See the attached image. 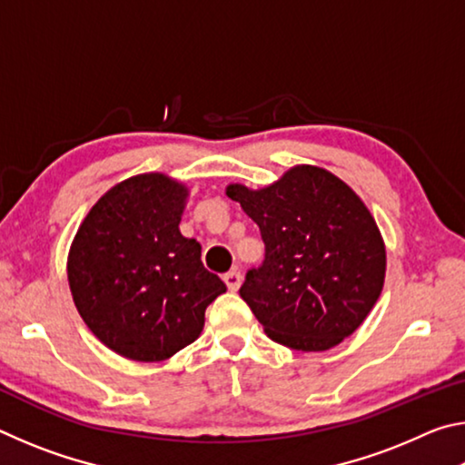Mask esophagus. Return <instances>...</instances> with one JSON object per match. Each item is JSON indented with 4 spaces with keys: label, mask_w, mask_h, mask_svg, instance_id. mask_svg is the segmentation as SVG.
I'll return each instance as SVG.
<instances>
[{
    "label": "esophagus",
    "mask_w": 465,
    "mask_h": 465,
    "mask_svg": "<svg viewBox=\"0 0 465 465\" xmlns=\"http://www.w3.org/2000/svg\"><path fill=\"white\" fill-rule=\"evenodd\" d=\"M223 281H225L227 289H230V291H238L240 285H242V272H240V271L225 272V274H223Z\"/></svg>",
    "instance_id": "obj_1"
}]
</instances>
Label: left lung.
<instances>
[{
    "mask_svg": "<svg viewBox=\"0 0 465 465\" xmlns=\"http://www.w3.org/2000/svg\"><path fill=\"white\" fill-rule=\"evenodd\" d=\"M225 194L261 227L264 262L248 271L240 295L266 336L320 352L355 332L385 279L381 232L359 194L308 163L258 191L230 184Z\"/></svg>",
    "mask_w": 465,
    "mask_h": 465,
    "instance_id": "1",
    "label": "left lung"
}]
</instances>
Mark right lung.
Listing matches in <instances>:
<instances>
[{"mask_svg":"<svg viewBox=\"0 0 465 465\" xmlns=\"http://www.w3.org/2000/svg\"><path fill=\"white\" fill-rule=\"evenodd\" d=\"M188 188L160 172L131 176L100 196L67 256L74 303L116 355L166 361L194 342L225 282L180 233Z\"/></svg>","mask_w":465,"mask_h":465,"instance_id":"1","label":"right lung"}]
</instances>
